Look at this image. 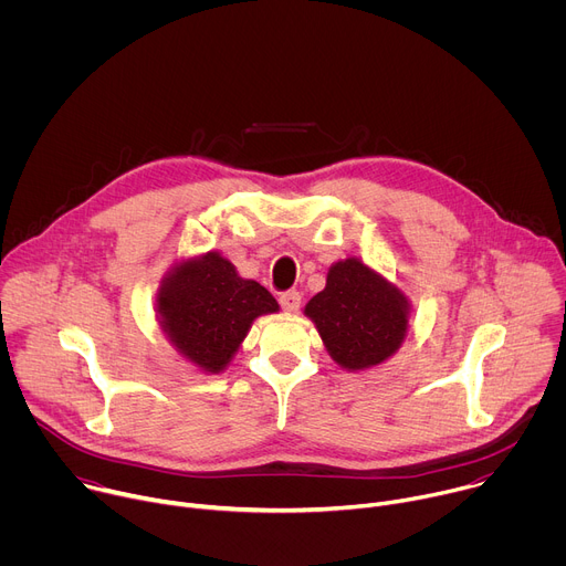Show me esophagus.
<instances>
[{
  "label": "esophagus",
  "instance_id": "obj_1",
  "mask_svg": "<svg viewBox=\"0 0 566 566\" xmlns=\"http://www.w3.org/2000/svg\"><path fill=\"white\" fill-rule=\"evenodd\" d=\"M300 304H302V295L297 291H286L280 295V306L289 313H295L300 308Z\"/></svg>",
  "mask_w": 566,
  "mask_h": 566
}]
</instances>
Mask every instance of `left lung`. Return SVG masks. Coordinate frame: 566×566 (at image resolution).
<instances>
[{
  "label": "left lung",
  "instance_id": "1",
  "mask_svg": "<svg viewBox=\"0 0 566 566\" xmlns=\"http://www.w3.org/2000/svg\"><path fill=\"white\" fill-rule=\"evenodd\" d=\"M304 313L329 356L345 369L385 363L408 334L410 304L394 284L349 258L329 269L327 286L308 300Z\"/></svg>",
  "mask_w": 566,
  "mask_h": 566
}]
</instances>
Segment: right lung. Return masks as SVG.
Instances as JSON below:
<instances>
[{
  "instance_id": "obj_1",
  "label": "right lung",
  "mask_w": 566,
  "mask_h": 566,
  "mask_svg": "<svg viewBox=\"0 0 566 566\" xmlns=\"http://www.w3.org/2000/svg\"><path fill=\"white\" fill-rule=\"evenodd\" d=\"M156 306L179 354L210 374L230 363L258 315L280 311L262 284L239 277L217 253L177 264L160 284Z\"/></svg>"
}]
</instances>
